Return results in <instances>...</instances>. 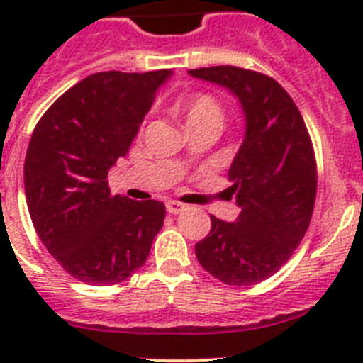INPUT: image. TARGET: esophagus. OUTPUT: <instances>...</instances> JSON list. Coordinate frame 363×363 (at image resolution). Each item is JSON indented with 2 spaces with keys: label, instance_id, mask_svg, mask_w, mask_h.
<instances>
[{
  "label": "esophagus",
  "instance_id": "esophagus-1",
  "mask_svg": "<svg viewBox=\"0 0 363 363\" xmlns=\"http://www.w3.org/2000/svg\"><path fill=\"white\" fill-rule=\"evenodd\" d=\"M165 207H167V213H169V214H179V213H184V211L187 209V205L179 203V201H174V200L167 201Z\"/></svg>",
  "mask_w": 363,
  "mask_h": 363
}]
</instances>
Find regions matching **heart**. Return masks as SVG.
<instances>
[{
	"label": "heart",
	"mask_w": 363,
	"mask_h": 363,
	"mask_svg": "<svg viewBox=\"0 0 363 363\" xmlns=\"http://www.w3.org/2000/svg\"><path fill=\"white\" fill-rule=\"evenodd\" d=\"M182 108L185 114V123L216 118L221 120V107L216 99L209 94H191L182 99Z\"/></svg>",
	"instance_id": "1"
}]
</instances>
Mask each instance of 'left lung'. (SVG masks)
<instances>
[{
	"label": "left lung",
	"instance_id": "left-lung-1",
	"mask_svg": "<svg viewBox=\"0 0 363 363\" xmlns=\"http://www.w3.org/2000/svg\"><path fill=\"white\" fill-rule=\"evenodd\" d=\"M240 101L245 134L229 169L236 221L211 216L196 243L205 271L234 287L272 277L300 245L316 198V162L300 111L284 86L265 74L220 65L189 70Z\"/></svg>",
	"mask_w": 363,
	"mask_h": 363
}]
</instances>
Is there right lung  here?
Instances as JSON below:
<instances>
[{"label": "right lung", "instance_id": "1", "mask_svg": "<svg viewBox=\"0 0 363 363\" xmlns=\"http://www.w3.org/2000/svg\"><path fill=\"white\" fill-rule=\"evenodd\" d=\"M172 70L96 72L50 105L25 156L28 213L47 251L70 277L120 284L145 264L165 205L112 196L107 174L129 152Z\"/></svg>", "mask_w": 363, "mask_h": 363}]
</instances>
